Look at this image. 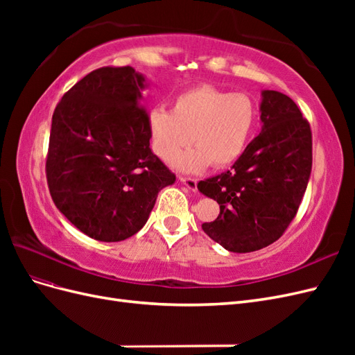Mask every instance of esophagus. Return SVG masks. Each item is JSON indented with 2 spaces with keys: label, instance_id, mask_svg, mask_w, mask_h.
<instances>
[{
  "label": "esophagus",
  "instance_id": "esophagus-1",
  "mask_svg": "<svg viewBox=\"0 0 355 355\" xmlns=\"http://www.w3.org/2000/svg\"><path fill=\"white\" fill-rule=\"evenodd\" d=\"M179 180L182 184L187 185L191 191H197V179L196 178H189L185 175H179Z\"/></svg>",
  "mask_w": 355,
  "mask_h": 355
}]
</instances>
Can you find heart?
<instances>
[{
	"label": "heart",
	"mask_w": 355,
	"mask_h": 355,
	"mask_svg": "<svg viewBox=\"0 0 355 355\" xmlns=\"http://www.w3.org/2000/svg\"><path fill=\"white\" fill-rule=\"evenodd\" d=\"M257 121V106L249 94L204 84L179 94L173 111L154 108L148 125L155 154L166 161L194 142L197 148L178 155L173 164L200 171L211 164L228 167L249 144Z\"/></svg>",
	"instance_id": "1"
}]
</instances>
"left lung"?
<instances>
[{"mask_svg": "<svg viewBox=\"0 0 355 355\" xmlns=\"http://www.w3.org/2000/svg\"><path fill=\"white\" fill-rule=\"evenodd\" d=\"M262 132L231 170L198 182L220 211L202 231L225 249L247 253L282 237L296 216L313 167V133L288 96L262 92Z\"/></svg>", "mask_w": 355, "mask_h": 355, "instance_id": "obj_1", "label": "left lung"}]
</instances>
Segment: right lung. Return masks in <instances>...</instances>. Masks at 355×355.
Wrapping results in <instances>:
<instances>
[{"mask_svg":"<svg viewBox=\"0 0 355 355\" xmlns=\"http://www.w3.org/2000/svg\"><path fill=\"white\" fill-rule=\"evenodd\" d=\"M144 81L132 67L94 69L53 112L50 196L63 216L94 240L132 237L146 223L158 192L176 180L149 148Z\"/></svg>","mask_w":355,"mask_h":355,"instance_id":"add662e5","label":"right lung"}]
</instances>
